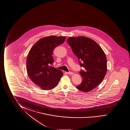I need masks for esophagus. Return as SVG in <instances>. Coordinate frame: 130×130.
I'll use <instances>...</instances> for the list:
<instances>
[{"instance_id":"esophagus-1","label":"esophagus","mask_w":130,"mask_h":130,"mask_svg":"<svg viewBox=\"0 0 130 130\" xmlns=\"http://www.w3.org/2000/svg\"><path fill=\"white\" fill-rule=\"evenodd\" d=\"M67 73L68 74H70V75H72V74H74L73 72H67Z\"/></svg>"}]
</instances>
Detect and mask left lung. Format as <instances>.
<instances>
[{
    "label": "left lung",
    "mask_w": 130,
    "mask_h": 130,
    "mask_svg": "<svg viewBox=\"0 0 130 130\" xmlns=\"http://www.w3.org/2000/svg\"><path fill=\"white\" fill-rule=\"evenodd\" d=\"M72 51L78 59L82 82L76 88L83 92L94 89L105 78L107 58L103 50L92 39L84 36L70 37L67 39Z\"/></svg>",
    "instance_id": "left-lung-1"
}]
</instances>
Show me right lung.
Masks as SVG:
<instances>
[{"label":"right lung","mask_w":130,"mask_h":130,"mask_svg":"<svg viewBox=\"0 0 130 130\" xmlns=\"http://www.w3.org/2000/svg\"><path fill=\"white\" fill-rule=\"evenodd\" d=\"M66 39L64 36L44 37L37 41L29 51L26 61L27 74L31 81L43 90L53 88L62 77V71L50 66L54 62V49Z\"/></svg>","instance_id":"right-lung-1"}]
</instances>
